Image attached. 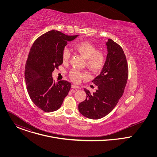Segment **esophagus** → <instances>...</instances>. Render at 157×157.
Here are the masks:
<instances>
[{"label":"esophagus","instance_id":"1","mask_svg":"<svg viewBox=\"0 0 157 157\" xmlns=\"http://www.w3.org/2000/svg\"><path fill=\"white\" fill-rule=\"evenodd\" d=\"M71 87H72V88H73V89H79V88H80L79 86H76L75 84H72Z\"/></svg>","mask_w":157,"mask_h":157}]
</instances>
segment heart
Returning a JSON list of instances; mask_svg holds the SVG:
<instances>
[{
	"mask_svg": "<svg viewBox=\"0 0 157 157\" xmlns=\"http://www.w3.org/2000/svg\"><path fill=\"white\" fill-rule=\"evenodd\" d=\"M76 52L80 54L85 58L86 66L94 73L102 70L105 61L104 52L98 50V47L93 43L89 41H82L74 46ZM71 57V51L68 47H65L62 51V60L64 63H67ZM71 79L76 83H79L82 79L89 78V75L86 72H82L75 69L69 72Z\"/></svg>",
	"mask_w": 157,
	"mask_h": 157,
	"instance_id": "heart-1",
	"label": "heart"
}]
</instances>
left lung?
<instances>
[{
	"mask_svg": "<svg viewBox=\"0 0 157 157\" xmlns=\"http://www.w3.org/2000/svg\"><path fill=\"white\" fill-rule=\"evenodd\" d=\"M107 58L102 71L93 82L98 86L91 94L84 89L86 99L79 104L78 109L84 116L99 119L114 109L124 94L128 76L127 58L123 49L112 39L106 43Z\"/></svg>",
	"mask_w": 157,
	"mask_h": 157,
	"instance_id": "left-lung-1",
	"label": "left lung"
}]
</instances>
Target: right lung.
I'll return each mask as SVG.
<instances>
[{"label": "right lung", "mask_w": 157, "mask_h": 157, "mask_svg": "<svg viewBox=\"0 0 157 157\" xmlns=\"http://www.w3.org/2000/svg\"><path fill=\"white\" fill-rule=\"evenodd\" d=\"M78 35H66L53 30L39 36L33 43L25 68L27 91L32 102L41 110H58L70 90L71 82H55L52 72L63 63L62 51Z\"/></svg>", "instance_id": "1"}]
</instances>
